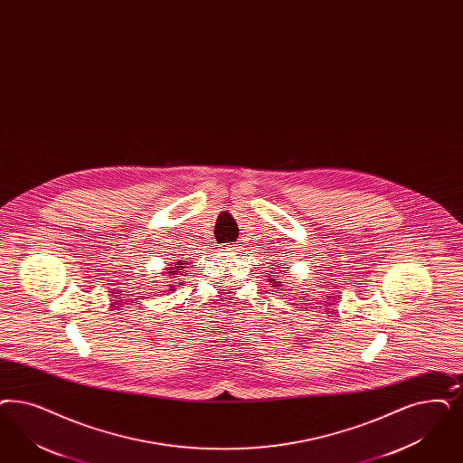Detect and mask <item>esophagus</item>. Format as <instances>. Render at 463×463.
<instances>
[{
  "label": "esophagus",
  "mask_w": 463,
  "mask_h": 463,
  "mask_svg": "<svg viewBox=\"0 0 463 463\" xmlns=\"http://www.w3.org/2000/svg\"><path fill=\"white\" fill-rule=\"evenodd\" d=\"M238 248H240L238 244H225V246H223V251H229V253H236V251H238Z\"/></svg>",
  "instance_id": "34e87169"
}]
</instances>
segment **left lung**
Segmentation results:
<instances>
[{
	"instance_id": "8db88e82",
	"label": "left lung",
	"mask_w": 463,
	"mask_h": 463,
	"mask_svg": "<svg viewBox=\"0 0 463 463\" xmlns=\"http://www.w3.org/2000/svg\"><path fill=\"white\" fill-rule=\"evenodd\" d=\"M270 273H269V277H270V279H269V282H270L271 288H280V286H284V282H279V279H277V277H273ZM275 273H279V270H275ZM288 270L284 271V275H288Z\"/></svg>"
}]
</instances>
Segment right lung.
Returning a JSON list of instances; mask_svg holds the SVG:
<instances>
[{"label":"right lung","mask_w":463,"mask_h":463,"mask_svg":"<svg viewBox=\"0 0 463 463\" xmlns=\"http://www.w3.org/2000/svg\"><path fill=\"white\" fill-rule=\"evenodd\" d=\"M190 261V258H183V260H177L175 261L171 267H167V269H164V273H165V277L171 280V284L167 286V290H175V284L177 282H173V280H177L179 277H184L186 275V265H190L188 263ZM179 286H183V280H179Z\"/></svg>","instance_id":"right-lung-1"}]
</instances>
